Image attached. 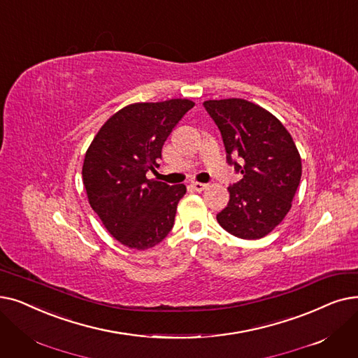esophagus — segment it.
Listing matches in <instances>:
<instances>
[{
    "instance_id": "esophagus-1",
    "label": "esophagus",
    "mask_w": 358,
    "mask_h": 358,
    "mask_svg": "<svg viewBox=\"0 0 358 358\" xmlns=\"http://www.w3.org/2000/svg\"><path fill=\"white\" fill-rule=\"evenodd\" d=\"M190 187H192L193 190H196V192H203V190L208 187V184H205V182H197V181H193V182L190 184Z\"/></svg>"
}]
</instances>
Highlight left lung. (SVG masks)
<instances>
[{
  "label": "left lung",
  "mask_w": 358,
  "mask_h": 358,
  "mask_svg": "<svg viewBox=\"0 0 358 358\" xmlns=\"http://www.w3.org/2000/svg\"><path fill=\"white\" fill-rule=\"evenodd\" d=\"M203 106L221 131L227 162L243 174L228 187L229 201L216 220L238 238L265 237L282 222L299 189L297 146L282 122L253 102L231 98L205 101Z\"/></svg>",
  "instance_id": "8db88e82"
}]
</instances>
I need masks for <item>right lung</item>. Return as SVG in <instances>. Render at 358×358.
Masks as SVG:
<instances>
[{
  "instance_id": "1",
  "label": "right lung",
  "mask_w": 358,
  "mask_h": 358,
  "mask_svg": "<svg viewBox=\"0 0 358 358\" xmlns=\"http://www.w3.org/2000/svg\"><path fill=\"white\" fill-rule=\"evenodd\" d=\"M194 106L189 99L141 102L124 106L93 138L83 162L89 203L121 244L146 250L174 227L185 185L148 180L168 136Z\"/></svg>"
}]
</instances>
